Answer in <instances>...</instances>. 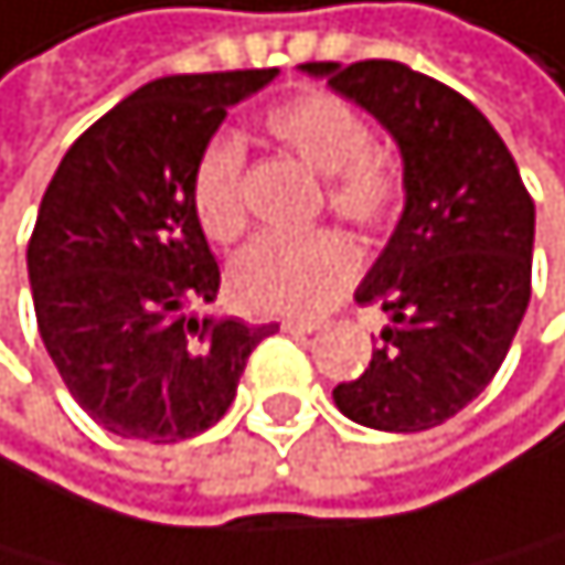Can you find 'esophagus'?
<instances>
[{"label": "esophagus", "instance_id": "34e87169", "mask_svg": "<svg viewBox=\"0 0 565 565\" xmlns=\"http://www.w3.org/2000/svg\"><path fill=\"white\" fill-rule=\"evenodd\" d=\"M280 330H285V333H316V330H320V323H312V320H285V323H280Z\"/></svg>", "mask_w": 565, "mask_h": 565}]
</instances>
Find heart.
Segmentation results:
<instances>
[{
    "label": "heart",
    "instance_id": "obj_1",
    "mask_svg": "<svg viewBox=\"0 0 565 565\" xmlns=\"http://www.w3.org/2000/svg\"><path fill=\"white\" fill-rule=\"evenodd\" d=\"M277 143L327 175V206L354 227L380 232L397 217L404 171L372 143L369 118L330 90H306L263 115ZM189 203L206 238L221 245L249 227L242 193V147L235 136H211L189 175ZM359 270L354 245L333 227L298 235H263L232 263V295L253 312H320Z\"/></svg>",
    "mask_w": 565,
    "mask_h": 565
}]
</instances>
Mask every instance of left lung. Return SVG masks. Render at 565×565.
Segmentation results:
<instances>
[{"label":"left lung","instance_id":"obj_1","mask_svg":"<svg viewBox=\"0 0 565 565\" xmlns=\"http://www.w3.org/2000/svg\"><path fill=\"white\" fill-rule=\"evenodd\" d=\"M372 111L404 153L407 203L362 288L390 327L341 412L380 433H422L468 407L503 365L531 302L534 200L503 136L468 97L404 62H306Z\"/></svg>","mask_w":565,"mask_h":565}]
</instances>
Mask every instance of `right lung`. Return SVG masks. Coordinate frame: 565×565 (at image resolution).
I'll list each match as a JSON object with an SVG mask.
<instances>
[{"label":"right lung","instance_id":"right-lung-1","mask_svg":"<svg viewBox=\"0 0 565 565\" xmlns=\"http://www.w3.org/2000/svg\"><path fill=\"white\" fill-rule=\"evenodd\" d=\"M277 70L164 76L66 150L26 242L34 316L62 383L102 429L179 443L232 407L277 323L196 316L221 267L189 203L203 143Z\"/></svg>","mask_w":565,"mask_h":565}]
</instances>
